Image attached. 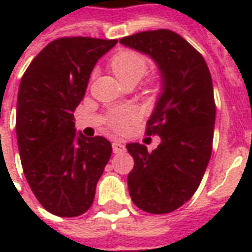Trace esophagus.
Here are the masks:
<instances>
[{"instance_id":"obj_1","label":"esophagus","mask_w":252,"mask_h":252,"mask_svg":"<svg viewBox=\"0 0 252 252\" xmlns=\"http://www.w3.org/2000/svg\"><path fill=\"white\" fill-rule=\"evenodd\" d=\"M112 150H113V153L115 154H121L126 151V146L119 142H113L112 143Z\"/></svg>"}]
</instances>
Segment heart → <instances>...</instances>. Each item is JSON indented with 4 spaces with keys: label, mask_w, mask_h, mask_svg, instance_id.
Returning <instances> with one entry per match:
<instances>
[{
    "label": "heart",
    "mask_w": 252,
    "mask_h": 252,
    "mask_svg": "<svg viewBox=\"0 0 252 252\" xmlns=\"http://www.w3.org/2000/svg\"><path fill=\"white\" fill-rule=\"evenodd\" d=\"M109 66L123 85L137 83L148 70L147 58L133 50H123L110 59ZM135 110L132 108H117L110 110L108 116V126L113 132H123L126 126L135 120Z\"/></svg>",
    "instance_id": "obj_1"
}]
</instances>
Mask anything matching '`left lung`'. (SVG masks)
I'll list each match as a JSON object with an SVG mask.
<instances>
[{"label":"left lung","mask_w":252,"mask_h":252,"mask_svg":"<svg viewBox=\"0 0 252 252\" xmlns=\"http://www.w3.org/2000/svg\"><path fill=\"white\" fill-rule=\"evenodd\" d=\"M120 43L150 55L162 75V93L146 128L148 136H160V144L154 151L126 144L135 160L129 195L142 211L170 213L191 198L211 159L216 120L211 72L200 52L173 31H144Z\"/></svg>","instance_id":"1"}]
</instances>
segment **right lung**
Masks as SVG:
<instances>
[{
	"instance_id": "right-lung-1",
	"label": "right lung",
	"mask_w": 252,
	"mask_h": 252,
	"mask_svg": "<svg viewBox=\"0 0 252 252\" xmlns=\"http://www.w3.org/2000/svg\"><path fill=\"white\" fill-rule=\"evenodd\" d=\"M116 43L59 37L36 55L21 78L16 113L20 159L35 197L55 216L88 211L112 155L105 137L75 135L74 110L94 64Z\"/></svg>"
}]
</instances>
